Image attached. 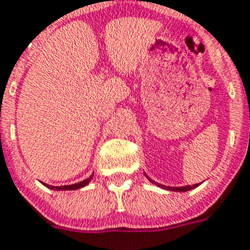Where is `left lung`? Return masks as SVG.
I'll list each match as a JSON object with an SVG mask.
<instances>
[{"label": "left lung", "mask_w": 250, "mask_h": 250, "mask_svg": "<svg viewBox=\"0 0 250 250\" xmlns=\"http://www.w3.org/2000/svg\"><path fill=\"white\" fill-rule=\"evenodd\" d=\"M146 175V174H144ZM147 176V175H146ZM148 180L152 183V184H156L157 187L162 188V189H166V190H171V191H188V190H191V189H194V188H197L199 184H195V185H187V187H166V185H161L158 184V183H156V181H153L152 179H149V177L147 176Z\"/></svg>", "instance_id": "1"}]
</instances>
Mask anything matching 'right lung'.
Listing matches in <instances>:
<instances>
[{
  "instance_id": "add662e5",
  "label": "right lung",
  "mask_w": 250,
  "mask_h": 250,
  "mask_svg": "<svg viewBox=\"0 0 250 250\" xmlns=\"http://www.w3.org/2000/svg\"><path fill=\"white\" fill-rule=\"evenodd\" d=\"M93 179V175H90L88 179H85V180L80 181V183H76V184H71V185H62V187H52V185H46L47 188H49V189H52V190H76V189H80V188L85 187V185L89 184V181Z\"/></svg>"
}]
</instances>
